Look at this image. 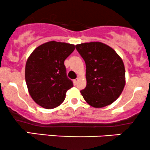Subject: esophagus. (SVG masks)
<instances>
[{
    "mask_svg": "<svg viewBox=\"0 0 150 150\" xmlns=\"http://www.w3.org/2000/svg\"><path fill=\"white\" fill-rule=\"evenodd\" d=\"M79 81V79H76L74 80V85H76L77 84V82H78Z\"/></svg>",
    "mask_w": 150,
    "mask_h": 150,
    "instance_id": "obj_1",
    "label": "esophagus"
}]
</instances>
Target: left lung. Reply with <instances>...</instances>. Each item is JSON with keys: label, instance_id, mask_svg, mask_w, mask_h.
I'll use <instances>...</instances> for the list:
<instances>
[{"label": "left lung", "instance_id": "obj_1", "mask_svg": "<svg viewBox=\"0 0 150 150\" xmlns=\"http://www.w3.org/2000/svg\"><path fill=\"white\" fill-rule=\"evenodd\" d=\"M76 49L86 64V86L81 91L84 100L95 108L112 104L125 86L122 59L112 48L101 42L77 44Z\"/></svg>", "mask_w": 150, "mask_h": 150}]
</instances>
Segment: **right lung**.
I'll return each instance as SVG.
<instances>
[{
    "instance_id": "add662e5",
    "label": "right lung",
    "mask_w": 150,
    "mask_h": 150,
    "mask_svg": "<svg viewBox=\"0 0 150 150\" xmlns=\"http://www.w3.org/2000/svg\"><path fill=\"white\" fill-rule=\"evenodd\" d=\"M73 44L52 41L37 47L25 64V78L33 100L45 109L57 107L73 87L64 61L74 51Z\"/></svg>"
}]
</instances>
